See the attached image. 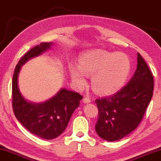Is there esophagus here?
Returning <instances> with one entry per match:
<instances>
[{"label": "esophagus", "mask_w": 161, "mask_h": 161, "mask_svg": "<svg viewBox=\"0 0 161 161\" xmlns=\"http://www.w3.org/2000/svg\"><path fill=\"white\" fill-rule=\"evenodd\" d=\"M83 102L84 103H90L91 102V98H90L89 97H85L84 98H83Z\"/></svg>", "instance_id": "esophagus-1"}]
</instances>
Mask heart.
Here are the masks:
<instances>
[{
	"label": "heart",
	"mask_w": 161,
	"mask_h": 161,
	"mask_svg": "<svg viewBox=\"0 0 161 161\" xmlns=\"http://www.w3.org/2000/svg\"><path fill=\"white\" fill-rule=\"evenodd\" d=\"M78 67L70 65V73L74 84L82 88L86 76H91V85L97 93L110 94L116 92L127 82L131 70L128 56L121 52L91 50L80 54Z\"/></svg>",
	"instance_id": "obj_1"
}]
</instances>
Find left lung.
Here are the masks:
<instances>
[{
  "label": "left lung",
  "mask_w": 161,
  "mask_h": 161,
  "mask_svg": "<svg viewBox=\"0 0 161 161\" xmlns=\"http://www.w3.org/2000/svg\"><path fill=\"white\" fill-rule=\"evenodd\" d=\"M154 79L141 54L128 84L112 96L95 101L98 109L96 131L108 141L120 140L136 130L152 99Z\"/></svg>",
  "instance_id": "8db88e82"
}]
</instances>
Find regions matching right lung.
<instances>
[{
  "label": "right lung",
  "mask_w": 161,
  "mask_h": 161,
  "mask_svg": "<svg viewBox=\"0 0 161 161\" xmlns=\"http://www.w3.org/2000/svg\"><path fill=\"white\" fill-rule=\"evenodd\" d=\"M52 42H42L28 51L18 62L12 78V108L17 119L30 132L41 138L53 139L64 132L79 105L82 96L61 89L57 95L40 104L28 102L19 91L18 74L23 64L50 48Z\"/></svg>",
  "instance_id": "1"
}]
</instances>
